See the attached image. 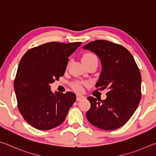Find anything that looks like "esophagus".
<instances>
[{"instance_id": "34e87169", "label": "esophagus", "mask_w": 156, "mask_h": 156, "mask_svg": "<svg viewBox=\"0 0 156 156\" xmlns=\"http://www.w3.org/2000/svg\"><path fill=\"white\" fill-rule=\"evenodd\" d=\"M84 98H85V97H84V96H82V95L78 94L77 96H76V100H77V101H80V100H83Z\"/></svg>"}]
</instances>
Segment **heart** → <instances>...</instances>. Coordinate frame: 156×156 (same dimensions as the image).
<instances>
[{"mask_svg":"<svg viewBox=\"0 0 156 156\" xmlns=\"http://www.w3.org/2000/svg\"><path fill=\"white\" fill-rule=\"evenodd\" d=\"M92 58H96V57L91 54H84L83 57V61H84V60L92 59ZM83 84L84 83H75L73 84V88L75 91L80 92L82 91V89H83Z\"/></svg>","mask_w":156,"mask_h":156,"instance_id":"obj_1","label":"heart"}]
</instances>
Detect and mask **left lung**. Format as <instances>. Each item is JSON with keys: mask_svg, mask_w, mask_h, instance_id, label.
<instances>
[{"mask_svg": "<svg viewBox=\"0 0 156 156\" xmlns=\"http://www.w3.org/2000/svg\"><path fill=\"white\" fill-rule=\"evenodd\" d=\"M83 49L94 52L100 59L102 71L96 87L108 89L107 98L92 96L86 113L91 125L103 130L121 127L133 114L141 99V75L133 56L125 47L112 42L98 40Z\"/></svg>", "mask_w": 156, "mask_h": 156, "instance_id": "1", "label": "left lung"}]
</instances>
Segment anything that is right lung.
I'll return each instance as SVG.
<instances>
[{
    "instance_id": "obj_1",
    "label": "right lung",
    "mask_w": 156,
    "mask_h": 156,
    "mask_svg": "<svg viewBox=\"0 0 156 156\" xmlns=\"http://www.w3.org/2000/svg\"><path fill=\"white\" fill-rule=\"evenodd\" d=\"M82 44L51 42L29 49L21 58L14 80L18 108L29 125L49 130L62 123L76 94L51 91L50 84L64 75L69 56Z\"/></svg>"
}]
</instances>
